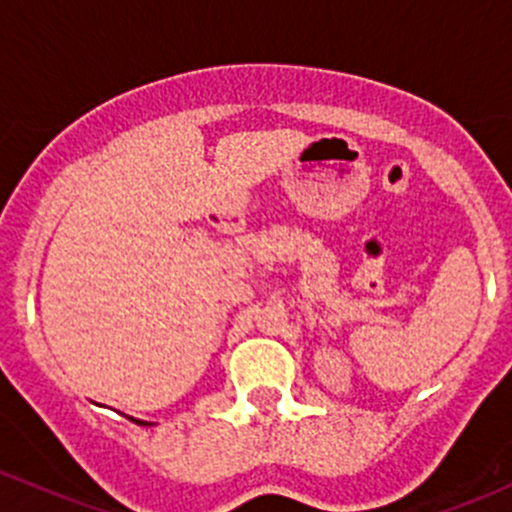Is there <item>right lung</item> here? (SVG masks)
Returning a JSON list of instances; mask_svg holds the SVG:
<instances>
[{
    "label": "right lung",
    "instance_id": "add662e5",
    "mask_svg": "<svg viewBox=\"0 0 512 512\" xmlns=\"http://www.w3.org/2000/svg\"><path fill=\"white\" fill-rule=\"evenodd\" d=\"M132 422H137V419H132ZM137 424H147V422H137Z\"/></svg>",
    "mask_w": 512,
    "mask_h": 512
}]
</instances>
